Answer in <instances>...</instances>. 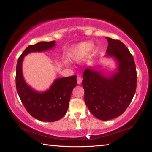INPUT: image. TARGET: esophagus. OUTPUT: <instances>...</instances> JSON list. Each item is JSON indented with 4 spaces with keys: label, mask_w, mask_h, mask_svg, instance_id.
I'll return each mask as SVG.
<instances>
[{
    "label": "esophagus",
    "mask_w": 152,
    "mask_h": 152,
    "mask_svg": "<svg viewBox=\"0 0 152 152\" xmlns=\"http://www.w3.org/2000/svg\"><path fill=\"white\" fill-rule=\"evenodd\" d=\"M82 78L81 76L77 77V83H78V84H80L82 83Z\"/></svg>",
    "instance_id": "esophagus-1"
}]
</instances>
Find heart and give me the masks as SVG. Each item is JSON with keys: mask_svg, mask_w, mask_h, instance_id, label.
<instances>
[{"mask_svg": "<svg viewBox=\"0 0 152 152\" xmlns=\"http://www.w3.org/2000/svg\"><path fill=\"white\" fill-rule=\"evenodd\" d=\"M92 46H93L92 43L90 41L77 43L70 49L68 53H67V58H68V60L73 61L81 60L89 52Z\"/></svg>", "mask_w": 152, "mask_h": 152, "instance_id": "b5f03b06", "label": "heart"}]
</instances>
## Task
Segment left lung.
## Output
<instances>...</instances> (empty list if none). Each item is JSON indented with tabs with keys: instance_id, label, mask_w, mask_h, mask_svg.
<instances>
[{
	"instance_id": "left-lung-1",
	"label": "left lung",
	"mask_w": 152,
	"mask_h": 152,
	"mask_svg": "<svg viewBox=\"0 0 152 152\" xmlns=\"http://www.w3.org/2000/svg\"><path fill=\"white\" fill-rule=\"evenodd\" d=\"M106 57L115 59L117 70L105 74L90 67L83 73L84 101L94 116L102 121L122 115L132 102L137 86V72L133 57L119 40L106 37Z\"/></svg>"
}]
</instances>
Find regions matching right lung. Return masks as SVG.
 Listing matches in <instances>:
<instances>
[{
	"label": "right lung",
	"mask_w": 152,
	"mask_h": 152,
	"mask_svg": "<svg viewBox=\"0 0 152 152\" xmlns=\"http://www.w3.org/2000/svg\"><path fill=\"white\" fill-rule=\"evenodd\" d=\"M55 41L41 42L25 49L18 59L16 70V87L19 98L27 112L35 119L52 122L62 118L68 109L72 91L77 85L76 76L56 79L47 91L39 92L28 85L22 70L24 57L31 52L50 50Z\"/></svg>",
	"instance_id": "right-lung-1"
}]
</instances>
